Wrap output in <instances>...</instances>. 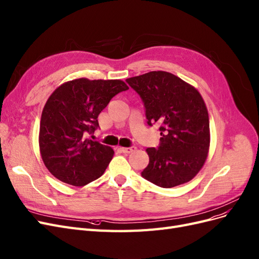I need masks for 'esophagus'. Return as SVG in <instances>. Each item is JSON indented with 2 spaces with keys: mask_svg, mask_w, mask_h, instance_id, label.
<instances>
[{
  "mask_svg": "<svg viewBox=\"0 0 259 259\" xmlns=\"http://www.w3.org/2000/svg\"><path fill=\"white\" fill-rule=\"evenodd\" d=\"M137 149L136 146H130V147H121L120 151L124 154H130V153H133Z\"/></svg>",
  "mask_w": 259,
  "mask_h": 259,
  "instance_id": "obj_1",
  "label": "esophagus"
}]
</instances>
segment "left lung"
I'll list each match as a JSON object with an SVG mask.
<instances>
[{"mask_svg":"<svg viewBox=\"0 0 259 259\" xmlns=\"http://www.w3.org/2000/svg\"><path fill=\"white\" fill-rule=\"evenodd\" d=\"M126 81L143 101L148 126H160L159 146L146 149L149 162L142 177L163 188L193 180L203 166L210 146L208 114L201 95L164 71Z\"/></svg>","mask_w":259,"mask_h":259,"instance_id":"1","label":"left lung"}]
</instances>
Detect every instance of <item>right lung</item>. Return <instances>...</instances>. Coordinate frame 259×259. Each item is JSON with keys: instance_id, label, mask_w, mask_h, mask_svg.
Segmentation results:
<instances>
[{"instance_id": "obj_1", "label": "right lung", "mask_w": 259, "mask_h": 259, "mask_svg": "<svg viewBox=\"0 0 259 259\" xmlns=\"http://www.w3.org/2000/svg\"><path fill=\"white\" fill-rule=\"evenodd\" d=\"M128 86L119 79L66 81L48 98L39 124V152L48 171L73 186H85L104 173L114 156L110 147L88 139L98 116Z\"/></svg>"}]
</instances>
